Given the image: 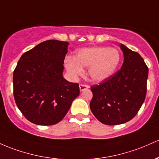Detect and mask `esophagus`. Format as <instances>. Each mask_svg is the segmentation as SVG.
<instances>
[{
  "instance_id": "1",
  "label": "esophagus",
  "mask_w": 159,
  "mask_h": 159,
  "mask_svg": "<svg viewBox=\"0 0 159 159\" xmlns=\"http://www.w3.org/2000/svg\"><path fill=\"white\" fill-rule=\"evenodd\" d=\"M79 88H80V90H81V91H83V90L88 89L89 87L88 86V85H85V84H80Z\"/></svg>"
}]
</instances>
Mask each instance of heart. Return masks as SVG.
Returning <instances> with one entry per match:
<instances>
[{"label": "heart", "mask_w": 159, "mask_h": 159, "mask_svg": "<svg viewBox=\"0 0 159 159\" xmlns=\"http://www.w3.org/2000/svg\"><path fill=\"white\" fill-rule=\"evenodd\" d=\"M121 61L118 50L109 47H94L78 50L74 58L68 57L65 66L73 78L83 74L82 68H88V75L91 81L101 82L116 72Z\"/></svg>", "instance_id": "b5f03b06"}]
</instances>
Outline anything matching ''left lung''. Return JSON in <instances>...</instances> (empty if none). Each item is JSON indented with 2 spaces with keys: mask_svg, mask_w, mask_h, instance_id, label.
<instances>
[{
  "mask_svg": "<svg viewBox=\"0 0 159 159\" xmlns=\"http://www.w3.org/2000/svg\"><path fill=\"white\" fill-rule=\"evenodd\" d=\"M124 62L121 69L99 84L91 87L90 103L93 116L107 125L131 120L143 103L149 69L137 52L121 43Z\"/></svg>",
  "mask_w": 159,
  "mask_h": 159,
  "instance_id": "1",
  "label": "left lung"
}]
</instances>
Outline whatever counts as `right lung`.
Listing matches in <instances>:
<instances>
[{
    "label": "right lung",
    "mask_w": 159,
    "mask_h": 159,
    "mask_svg": "<svg viewBox=\"0 0 159 159\" xmlns=\"http://www.w3.org/2000/svg\"><path fill=\"white\" fill-rule=\"evenodd\" d=\"M69 43L49 40L22 55L13 72V95L21 112L38 125L60 122L79 95L78 84L62 76Z\"/></svg>",
    "instance_id": "add662e5"
}]
</instances>
